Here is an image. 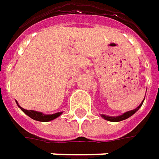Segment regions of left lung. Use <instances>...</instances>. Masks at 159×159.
Listing matches in <instances>:
<instances>
[{"label": "left lung", "mask_w": 159, "mask_h": 159, "mask_svg": "<svg viewBox=\"0 0 159 159\" xmlns=\"http://www.w3.org/2000/svg\"><path fill=\"white\" fill-rule=\"evenodd\" d=\"M146 94V92H145ZM145 98V97H144ZM144 100V99H143ZM143 102L140 103V105L139 107H137L136 109H134L132 111H127V112H125L124 113L123 115H121V116H105V115H101L102 117H103L105 120L107 121H110V122H120L122 120H125V119H127V118H129V116H131L133 114H135L137 111H139V108L142 106V104H143Z\"/></svg>", "instance_id": "left-lung-1"}]
</instances>
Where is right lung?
Returning <instances> with one entry per match:
<instances>
[{"label": "right lung", "mask_w": 159, "mask_h": 159, "mask_svg": "<svg viewBox=\"0 0 159 159\" xmlns=\"http://www.w3.org/2000/svg\"><path fill=\"white\" fill-rule=\"evenodd\" d=\"M16 103H17L18 107L25 113L26 115H28V116H30V117H31L32 119H34V120L40 121V122H48V121L54 120V119H56L57 117H58V116H60L61 113H62V112H57V113L51 114V115H45V114H43L42 112H39V111H32V110H30V111L25 110V109L21 108V107L18 104V102H16Z\"/></svg>", "instance_id": "1"}]
</instances>
